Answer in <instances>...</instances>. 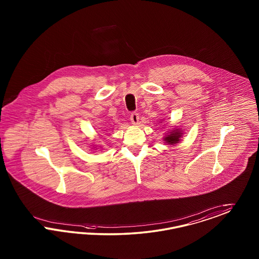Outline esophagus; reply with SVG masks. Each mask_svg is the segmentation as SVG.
Masks as SVG:
<instances>
[{
  "label": "esophagus",
  "instance_id": "obj_1",
  "mask_svg": "<svg viewBox=\"0 0 259 259\" xmlns=\"http://www.w3.org/2000/svg\"><path fill=\"white\" fill-rule=\"evenodd\" d=\"M130 119H131V122L132 124L137 125L139 123V119H140V116L139 114L137 112H133L130 116Z\"/></svg>",
  "mask_w": 259,
  "mask_h": 259
}]
</instances>
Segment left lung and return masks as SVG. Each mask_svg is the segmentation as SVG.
Listing matches in <instances>:
<instances>
[{
	"label": "left lung",
	"mask_w": 259,
	"mask_h": 259,
	"mask_svg": "<svg viewBox=\"0 0 259 259\" xmlns=\"http://www.w3.org/2000/svg\"><path fill=\"white\" fill-rule=\"evenodd\" d=\"M182 137H183L182 131L179 129H175V130H171V132L163 138V141L167 144H175L181 141Z\"/></svg>",
	"instance_id": "left-lung-1"
}]
</instances>
